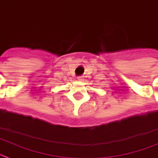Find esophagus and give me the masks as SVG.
Instances as JSON below:
<instances>
[{
	"instance_id": "1",
	"label": "esophagus",
	"mask_w": 158,
	"mask_h": 158,
	"mask_svg": "<svg viewBox=\"0 0 158 158\" xmlns=\"http://www.w3.org/2000/svg\"><path fill=\"white\" fill-rule=\"evenodd\" d=\"M77 79H78V81H83V77H81V76L77 77Z\"/></svg>"
}]
</instances>
